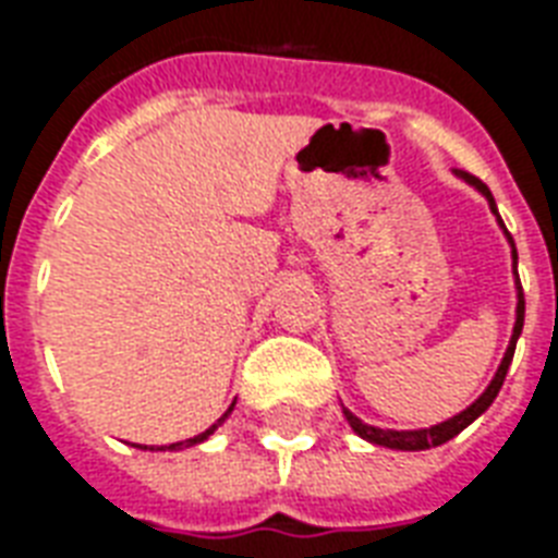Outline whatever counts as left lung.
I'll use <instances>...</instances> for the list:
<instances>
[{
  "label": "left lung",
  "instance_id": "1",
  "mask_svg": "<svg viewBox=\"0 0 558 558\" xmlns=\"http://www.w3.org/2000/svg\"><path fill=\"white\" fill-rule=\"evenodd\" d=\"M459 178H465L468 184L477 186L480 193L486 195L488 198V207L497 213V204L495 198H492V193H488V186L480 181V178L468 175V172H457ZM500 225H504V219H500ZM506 231V225H504ZM506 236H509V231H506ZM509 242H512V260H515L518 266V251H515V240L509 236ZM515 278H518V269H515ZM521 330H524V289H521V278H518V318H515V330H512V339H509V348H506L504 354V363H500V368H497L495 380L488 383V389L483 395H480L477 401L471 403L468 410H462L459 415H453V418L441 421V424H436V427H430V430H380V427H372V424H363V421L356 418L354 412L345 410V418L348 424L354 427L356 436H363L365 441H374V445H383V448H395V450H427V448H439V445H445V441H450L453 436H459V433L465 430L468 424L474 418H480L483 412L492 407V401L497 398V392H500V386H504L506 380V372H509V365H512V356H515V345H518V336H521Z\"/></svg>",
  "mask_w": 558,
  "mask_h": 558
}]
</instances>
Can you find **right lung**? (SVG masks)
Here are the masks:
<instances>
[{
    "label": "right lung",
    "instance_id": "1",
    "mask_svg": "<svg viewBox=\"0 0 558 558\" xmlns=\"http://www.w3.org/2000/svg\"><path fill=\"white\" fill-rule=\"evenodd\" d=\"M231 410H233V407H231ZM231 410H228V412H231ZM228 412H225L222 418L216 421V424H213V427H207V430H204L202 436H195V439H186V441H178V445H169V450H181V448H190V445H198V441H204V439H207V436H210L213 430H216V427H219V424H222L225 418H228ZM148 450H155V448H148ZM160 450H163V448H160Z\"/></svg>",
    "mask_w": 558,
    "mask_h": 558
}]
</instances>
